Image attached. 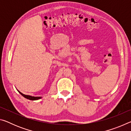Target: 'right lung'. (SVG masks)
<instances>
[{
	"mask_svg": "<svg viewBox=\"0 0 131 131\" xmlns=\"http://www.w3.org/2000/svg\"><path fill=\"white\" fill-rule=\"evenodd\" d=\"M19 94H21V95H23L24 97H25V98L28 99H29V100H32V101H34V100H37V99H40L41 97H35V96H30V95H24L23 94V93L20 92L19 91H18Z\"/></svg>",
	"mask_w": 131,
	"mask_h": 131,
	"instance_id": "1",
	"label": "right lung"
}]
</instances>
